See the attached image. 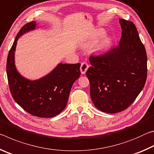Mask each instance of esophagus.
Instances as JSON below:
<instances>
[{"label": "esophagus", "instance_id": "obj_1", "mask_svg": "<svg viewBox=\"0 0 154 154\" xmlns=\"http://www.w3.org/2000/svg\"><path fill=\"white\" fill-rule=\"evenodd\" d=\"M88 68H89V65L88 64V63H86V62H83V63L81 64L80 67L81 72H82V74H85V72H86L87 70L88 69Z\"/></svg>", "mask_w": 154, "mask_h": 154}]
</instances>
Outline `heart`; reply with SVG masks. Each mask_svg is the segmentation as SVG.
I'll use <instances>...</instances> for the list:
<instances>
[{
	"label": "heart",
	"mask_w": 154,
	"mask_h": 154,
	"mask_svg": "<svg viewBox=\"0 0 154 154\" xmlns=\"http://www.w3.org/2000/svg\"><path fill=\"white\" fill-rule=\"evenodd\" d=\"M103 35V32H100V31H98L96 33L95 35V38H98L101 37ZM110 43H111V40L109 38H105L104 39H103L102 41H100V43L98 44V48L100 49H105L107 48V47L110 45Z\"/></svg>",
	"instance_id": "obj_1"
}]
</instances>
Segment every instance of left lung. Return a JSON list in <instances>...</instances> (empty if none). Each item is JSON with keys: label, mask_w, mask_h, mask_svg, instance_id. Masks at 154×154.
<instances>
[{"label": "left lung", "mask_w": 154, "mask_h": 154, "mask_svg": "<svg viewBox=\"0 0 154 154\" xmlns=\"http://www.w3.org/2000/svg\"><path fill=\"white\" fill-rule=\"evenodd\" d=\"M119 45L99 56H90L86 72L90 96L107 113L126 109L141 92L147 79V54L133 22L119 19Z\"/></svg>", "instance_id": "obj_1"}]
</instances>
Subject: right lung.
<instances>
[{
  "label": "right lung",
  "mask_w": 154,
  "mask_h": 154,
  "mask_svg": "<svg viewBox=\"0 0 154 154\" xmlns=\"http://www.w3.org/2000/svg\"><path fill=\"white\" fill-rule=\"evenodd\" d=\"M35 21L21 28L9 52L7 75L14 100L28 113L39 118H52L66 107L73 83L79 77L80 63L58 64L39 79L30 80L20 74L15 64L17 41L24 34L35 30Z\"/></svg>",
  "instance_id": "obj_1"
}]
</instances>
